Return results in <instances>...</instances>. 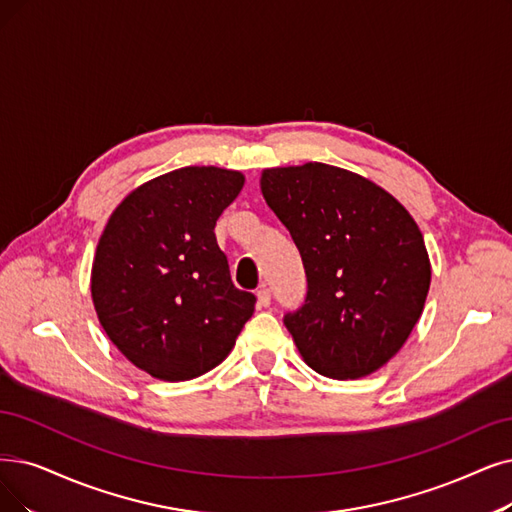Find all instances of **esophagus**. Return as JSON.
<instances>
[{
  "label": "esophagus",
  "mask_w": 512,
  "mask_h": 512,
  "mask_svg": "<svg viewBox=\"0 0 512 512\" xmlns=\"http://www.w3.org/2000/svg\"><path fill=\"white\" fill-rule=\"evenodd\" d=\"M256 302H258V306H269L271 304V292H269L267 285H260V288H258Z\"/></svg>",
  "instance_id": "esophagus-1"
}]
</instances>
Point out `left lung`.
I'll return each instance as SVG.
<instances>
[{
	"mask_svg": "<svg viewBox=\"0 0 512 512\" xmlns=\"http://www.w3.org/2000/svg\"><path fill=\"white\" fill-rule=\"evenodd\" d=\"M260 191L306 271L304 304L283 319L306 365L336 380L380 370L431 288L416 220L376 182L319 161L262 170Z\"/></svg>",
	"mask_w": 512,
	"mask_h": 512,
	"instance_id": "obj_1",
	"label": "left lung"
}]
</instances>
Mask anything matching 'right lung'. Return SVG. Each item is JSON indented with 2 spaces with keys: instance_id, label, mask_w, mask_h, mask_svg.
Masks as SVG:
<instances>
[{
  "instance_id": "add662e5",
  "label": "right lung",
  "mask_w": 512,
  "mask_h": 512,
  "mask_svg": "<svg viewBox=\"0 0 512 512\" xmlns=\"http://www.w3.org/2000/svg\"><path fill=\"white\" fill-rule=\"evenodd\" d=\"M243 174L189 166L134 189L113 210L92 262L102 330L130 363L180 382L233 351L256 298L237 290L214 227Z\"/></svg>"
}]
</instances>
